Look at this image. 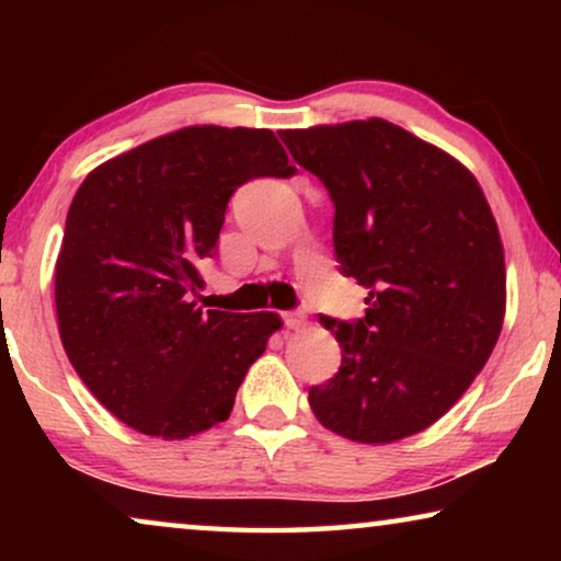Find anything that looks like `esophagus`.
Listing matches in <instances>:
<instances>
[{
    "mask_svg": "<svg viewBox=\"0 0 561 561\" xmlns=\"http://www.w3.org/2000/svg\"><path fill=\"white\" fill-rule=\"evenodd\" d=\"M283 321H286L288 329H301L306 324V313L304 311H286L283 313Z\"/></svg>",
    "mask_w": 561,
    "mask_h": 561,
    "instance_id": "34e87169",
    "label": "esophagus"
}]
</instances>
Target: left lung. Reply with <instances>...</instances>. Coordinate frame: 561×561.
I'll list each match as a JSON object with an SVG mask.
<instances>
[{"instance_id":"obj_1","label":"left lung","mask_w":561,"mask_h":561,"mask_svg":"<svg viewBox=\"0 0 561 561\" xmlns=\"http://www.w3.org/2000/svg\"><path fill=\"white\" fill-rule=\"evenodd\" d=\"M334 202L342 273L367 288L355 324L319 317L340 373L309 390L313 416L359 444L424 432L472 386L505 317V257L480 183L380 117L283 129Z\"/></svg>"}]
</instances>
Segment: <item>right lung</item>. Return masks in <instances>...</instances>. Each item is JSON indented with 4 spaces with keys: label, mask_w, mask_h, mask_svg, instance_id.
I'll use <instances>...</instances> for the list:
<instances>
[{
    "label": "right lung",
    "mask_w": 561,
    "mask_h": 561,
    "mask_svg": "<svg viewBox=\"0 0 561 561\" xmlns=\"http://www.w3.org/2000/svg\"><path fill=\"white\" fill-rule=\"evenodd\" d=\"M296 168L271 129L194 125L96 165L76 191L56 263L60 342L73 370L135 432L188 439L229 419L283 321L204 311L229 196Z\"/></svg>",
    "instance_id": "add662e5"
}]
</instances>
